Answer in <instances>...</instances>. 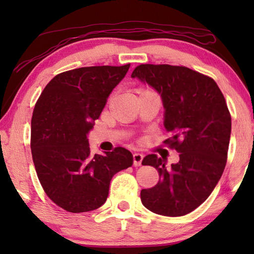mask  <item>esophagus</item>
I'll return each mask as SVG.
<instances>
[{
    "instance_id": "esophagus-1",
    "label": "esophagus",
    "mask_w": 254,
    "mask_h": 254,
    "mask_svg": "<svg viewBox=\"0 0 254 254\" xmlns=\"http://www.w3.org/2000/svg\"><path fill=\"white\" fill-rule=\"evenodd\" d=\"M142 159H143V155L138 154V152H135L133 155V164L134 166H140L142 163Z\"/></svg>"
}]
</instances>
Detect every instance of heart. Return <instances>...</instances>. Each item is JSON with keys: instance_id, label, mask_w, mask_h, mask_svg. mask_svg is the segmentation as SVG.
Listing matches in <instances>:
<instances>
[{"instance_id": "obj_1", "label": "heart", "mask_w": 254, "mask_h": 254, "mask_svg": "<svg viewBox=\"0 0 254 254\" xmlns=\"http://www.w3.org/2000/svg\"><path fill=\"white\" fill-rule=\"evenodd\" d=\"M137 92H138V96H140V95H143V93H150V92H152V91H151V90H149V89L141 88V89L137 90Z\"/></svg>"}]
</instances>
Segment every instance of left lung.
Wrapping results in <instances>:
<instances>
[{
    "label": "left lung",
    "mask_w": 254,
    "mask_h": 254,
    "mask_svg": "<svg viewBox=\"0 0 254 254\" xmlns=\"http://www.w3.org/2000/svg\"><path fill=\"white\" fill-rule=\"evenodd\" d=\"M131 77L140 78L161 93L164 141L179 152V162L165 165L151 154L142 161L158 171L154 187L141 190L143 206L164 216H183L210 195L224 171L231 134V116L216 82L184 65L140 64Z\"/></svg>",
    "instance_id": "1"
}]
</instances>
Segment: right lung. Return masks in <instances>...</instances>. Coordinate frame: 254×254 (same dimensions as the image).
Segmentation results:
<instances>
[{
  "label": "right lung",
  "mask_w": 254,
  "mask_h": 254,
  "mask_svg": "<svg viewBox=\"0 0 254 254\" xmlns=\"http://www.w3.org/2000/svg\"><path fill=\"white\" fill-rule=\"evenodd\" d=\"M130 64L82 67L45 86L31 120V152L46 195L62 209L84 213L103 206L117 172L133 164L123 147L92 156L86 135Z\"/></svg>",
  "instance_id": "obj_1"
}]
</instances>
